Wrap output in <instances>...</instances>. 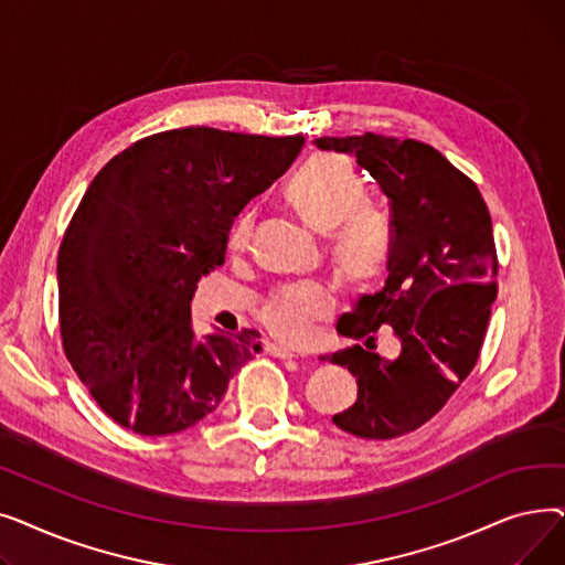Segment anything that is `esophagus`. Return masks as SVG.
I'll use <instances>...</instances> for the list:
<instances>
[{"label": "esophagus", "instance_id": "obj_1", "mask_svg": "<svg viewBox=\"0 0 565 565\" xmlns=\"http://www.w3.org/2000/svg\"><path fill=\"white\" fill-rule=\"evenodd\" d=\"M267 352H270L273 358H279V360H292V358H298V354H295L292 350H288V348H284V345H277V343L267 345Z\"/></svg>", "mask_w": 565, "mask_h": 565}]
</instances>
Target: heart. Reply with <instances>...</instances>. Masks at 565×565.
Here are the masks:
<instances>
[{"label": "heart", "mask_w": 565, "mask_h": 565, "mask_svg": "<svg viewBox=\"0 0 565 565\" xmlns=\"http://www.w3.org/2000/svg\"><path fill=\"white\" fill-rule=\"evenodd\" d=\"M284 199L313 233L324 235L334 277L350 290H366L390 270L394 231L390 217L369 203V188L348 158L318 153L290 173ZM252 215L237 213L228 228V247L245 249ZM332 309L330 292L318 284H300L275 292L260 309L267 330L286 343H300L311 324Z\"/></svg>", "instance_id": "heart-1"}]
</instances>
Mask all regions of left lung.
Listing matches in <instances>:
<instances>
[{"label": "left lung", "instance_id": "1", "mask_svg": "<svg viewBox=\"0 0 565 565\" xmlns=\"http://www.w3.org/2000/svg\"><path fill=\"white\" fill-rule=\"evenodd\" d=\"M316 143L358 156L392 199L394 231L387 286L337 324L366 348L320 358L358 377V401L334 424L362 439L403 437L428 424L479 362L497 300L492 220L477 183L424 141L364 132ZM377 329L399 341L396 361L372 352Z\"/></svg>", "mask_w": 565, "mask_h": 565}]
</instances>
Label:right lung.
<instances>
[{"label": "right lung", "instance_id": "obj_1", "mask_svg": "<svg viewBox=\"0 0 565 565\" xmlns=\"http://www.w3.org/2000/svg\"><path fill=\"white\" fill-rule=\"evenodd\" d=\"M305 137L205 126L156 132L88 185L56 258L66 360L111 422L181 433L211 414L258 332L199 341L190 300L224 263L233 217L298 158Z\"/></svg>", "mask_w": 565, "mask_h": 565}]
</instances>
